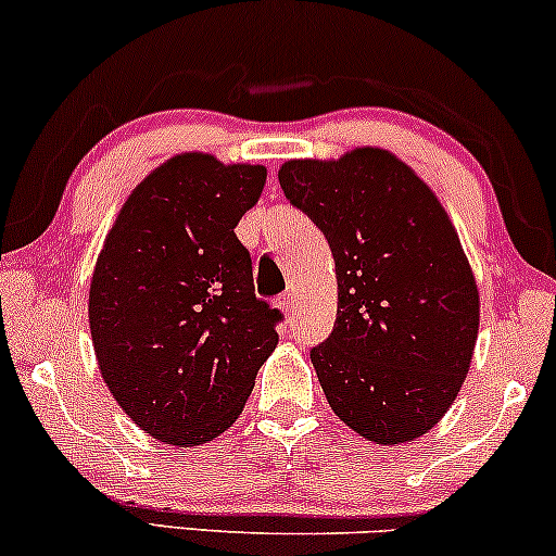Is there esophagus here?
Returning <instances> with one entry per match:
<instances>
[{
    "label": "esophagus",
    "instance_id": "34e87169",
    "mask_svg": "<svg viewBox=\"0 0 556 556\" xmlns=\"http://www.w3.org/2000/svg\"><path fill=\"white\" fill-rule=\"evenodd\" d=\"M279 308H282L287 316L295 314V292H292V290H290V292H285V295L279 298Z\"/></svg>",
    "mask_w": 556,
    "mask_h": 556
}]
</instances>
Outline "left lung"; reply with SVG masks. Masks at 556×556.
I'll return each instance as SVG.
<instances>
[{
  "label": "left lung",
  "instance_id": "1",
  "mask_svg": "<svg viewBox=\"0 0 556 556\" xmlns=\"http://www.w3.org/2000/svg\"><path fill=\"white\" fill-rule=\"evenodd\" d=\"M279 185L334 256V331L311 350L331 410L376 444L424 437L460 392L481 321L450 214L416 169L374 146L290 159Z\"/></svg>",
  "mask_w": 556,
  "mask_h": 556
}]
</instances>
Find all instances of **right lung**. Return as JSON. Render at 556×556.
Returning a JSON list of instances; mask_svg holds the SVG:
<instances>
[{
	"label": "right lung",
	"instance_id": "right-lung-1",
	"mask_svg": "<svg viewBox=\"0 0 556 556\" xmlns=\"http://www.w3.org/2000/svg\"><path fill=\"white\" fill-rule=\"evenodd\" d=\"M266 182L261 164L203 151L167 159L119 208L96 258L88 324L104 384L149 437L195 446L225 433L277 348L235 235Z\"/></svg>",
	"mask_w": 556,
	"mask_h": 556
}]
</instances>
